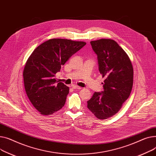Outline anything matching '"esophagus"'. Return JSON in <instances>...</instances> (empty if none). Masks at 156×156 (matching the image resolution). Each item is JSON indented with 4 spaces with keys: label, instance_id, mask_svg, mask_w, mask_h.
I'll return each mask as SVG.
<instances>
[{
    "label": "esophagus",
    "instance_id": "obj_1",
    "mask_svg": "<svg viewBox=\"0 0 156 156\" xmlns=\"http://www.w3.org/2000/svg\"><path fill=\"white\" fill-rule=\"evenodd\" d=\"M72 87H73V89H82V87H80L78 86H76V85H73Z\"/></svg>",
    "mask_w": 156,
    "mask_h": 156
}]
</instances>
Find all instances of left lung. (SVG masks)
<instances>
[{
  "label": "left lung",
  "instance_id": "8db88e82",
  "mask_svg": "<svg viewBox=\"0 0 156 156\" xmlns=\"http://www.w3.org/2000/svg\"><path fill=\"white\" fill-rule=\"evenodd\" d=\"M97 55L99 70L104 80L102 92H95L87 108L96 117L105 120L121 109L133 86V69L126 52L114 40L100 39L90 41Z\"/></svg>",
  "mask_w": 156,
  "mask_h": 156
}]
</instances>
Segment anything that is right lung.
I'll return each mask as SVG.
<instances>
[{
	"instance_id": "obj_1",
	"label": "right lung",
	"mask_w": 156,
	"mask_h": 156,
	"mask_svg": "<svg viewBox=\"0 0 156 156\" xmlns=\"http://www.w3.org/2000/svg\"><path fill=\"white\" fill-rule=\"evenodd\" d=\"M86 44L67 39H51L39 45L27 59L23 70L26 93L41 115H51L65 105L69 87L57 80L55 76Z\"/></svg>"
}]
</instances>
